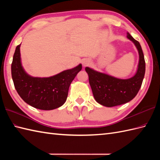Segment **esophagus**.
<instances>
[{
    "mask_svg": "<svg viewBox=\"0 0 160 160\" xmlns=\"http://www.w3.org/2000/svg\"><path fill=\"white\" fill-rule=\"evenodd\" d=\"M89 64H90V60H84L82 61V64H83L84 67L89 65Z\"/></svg>",
    "mask_w": 160,
    "mask_h": 160,
    "instance_id": "obj_1",
    "label": "esophagus"
}]
</instances>
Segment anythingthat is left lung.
<instances>
[{
  "label": "left lung",
  "instance_id": "8db88e82",
  "mask_svg": "<svg viewBox=\"0 0 160 160\" xmlns=\"http://www.w3.org/2000/svg\"><path fill=\"white\" fill-rule=\"evenodd\" d=\"M127 38L134 43L138 51L139 62L136 73L128 79H120L86 67L93 97L98 103L112 107L127 103L136 96L145 74V60L140 42L127 32Z\"/></svg>",
  "mask_w": 160,
  "mask_h": 160
}]
</instances>
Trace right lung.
Here are the masks:
<instances>
[{
  "mask_svg": "<svg viewBox=\"0 0 160 160\" xmlns=\"http://www.w3.org/2000/svg\"><path fill=\"white\" fill-rule=\"evenodd\" d=\"M20 45L16 47L12 63V76L15 89L27 104L41 110H53L65 102L71 83L82 69L80 64L48 78L32 77L21 63Z\"/></svg>",
  "mask_w": 160,
  "mask_h": 160,
  "instance_id": "add662e5",
  "label": "right lung"
}]
</instances>
